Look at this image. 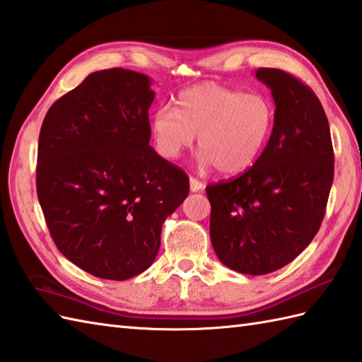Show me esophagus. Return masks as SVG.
I'll return each instance as SVG.
<instances>
[{"mask_svg": "<svg viewBox=\"0 0 362 362\" xmlns=\"http://www.w3.org/2000/svg\"><path fill=\"white\" fill-rule=\"evenodd\" d=\"M204 187H205L204 183L201 180H197L196 177H193V175L189 177V189L193 191V193H196V191H202Z\"/></svg>", "mask_w": 362, "mask_h": 362, "instance_id": "obj_1", "label": "esophagus"}]
</instances>
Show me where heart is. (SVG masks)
I'll return each instance as SVG.
<instances>
[{
	"label": "heart",
	"mask_w": 362,
	"mask_h": 362,
	"mask_svg": "<svg viewBox=\"0 0 362 362\" xmlns=\"http://www.w3.org/2000/svg\"><path fill=\"white\" fill-rule=\"evenodd\" d=\"M177 109L161 107L152 117V135L161 156L174 160L199 135V161L222 175L249 169L264 151L275 107L261 93H244L218 82H202L177 96Z\"/></svg>",
	"instance_id": "heart-1"
}]
</instances>
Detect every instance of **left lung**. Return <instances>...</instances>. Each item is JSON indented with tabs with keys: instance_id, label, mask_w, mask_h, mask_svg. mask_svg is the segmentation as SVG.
<instances>
[{
	"instance_id": "obj_1",
	"label": "left lung",
	"mask_w": 362,
	"mask_h": 362,
	"mask_svg": "<svg viewBox=\"0 0 362 362\" xmlns=\"http://www.w3.org/2000/svg\"><path fill=\"white\" fill-rule=\"evenodd\" d=\"M255 76L272 91V135L247 171L205 189L221 263L264 275L291 263L319 232L334 152L324 107L306 83L276 68H258Z\"/></svg>"
}]
</instances>
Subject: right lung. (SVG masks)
<instances>
[{
  "mask_svg": "<svg viewBox=\"0 0 362 362\" xmlns=\"http://www.w3.org/2000/svg\"><path fill=\"white\" fill-rule=\"evenodd\" d=\"M146 74H88L54 103L40 129L37 196L57 249L98 279L144 272L161 226L189 193L183 169L149 146Z\"/></svg>",
  "mask_w": 362,
  "mask_h": 362,
  "instance_id": "right-lung-1",
  "label": "right lung"
}]
</instances>
